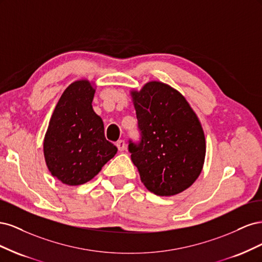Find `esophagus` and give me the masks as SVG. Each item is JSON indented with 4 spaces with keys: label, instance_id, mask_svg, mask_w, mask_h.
<instances>
[{
    "label": "esophagus",
    "instance_id": "1",
    "mask_svg": "<svg viewBox=\"0 0 262 262\" xmlns=\"http://www.w3.org/2000/svg\"><path fill=\"white\" fill-rule=\"evenodd\" d=\"M116 145H117L118 149L120 150V152H122V150L125 149V142H124V140H119V141H117Z\"/></svg>",
    "mask_w": 262,
    "mask_h": 262
}]
</instances>
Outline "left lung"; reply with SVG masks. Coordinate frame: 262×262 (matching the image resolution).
I'll list each match as a JSON object with an SVG mask.
<instances>
[{"label":"left lung","mask_w":262,"mask_h":262,"mask_svg":"<svg viewBox=\"0 0 262 262\" xmlns=\"http://www.w3.org/2000/svg\"><path fill=\"white\" fill-rule=\"evenodd\" d=\"M131 96L141 140L130 141L129 152L141 181L156 195L182 192L203 168L207 146L199 118L178 91L162 82H148Z\"/></svg>","instance_id":"left-lung-1"}]
</instances>
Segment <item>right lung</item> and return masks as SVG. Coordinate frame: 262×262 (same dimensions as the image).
<instances>
[{
  "mask_svg": "<svg viewBox=\"0 0 262 262\" xmlns=\"http://www.w3.org/2000/svg\"><path fill=\"white\" fill-rule=\"evenodd\" d=\"M94 86L87 80L69 85L53 110L45 136L47 167L68 186L92 180L118 150L106 140L104 122L94 112Z\"/></svg>",
  "mask_w": 262,
  "mask_h": 262,
  "instance_id": "right-lung-1",
  "label": "right lung"
}]
</instances>
